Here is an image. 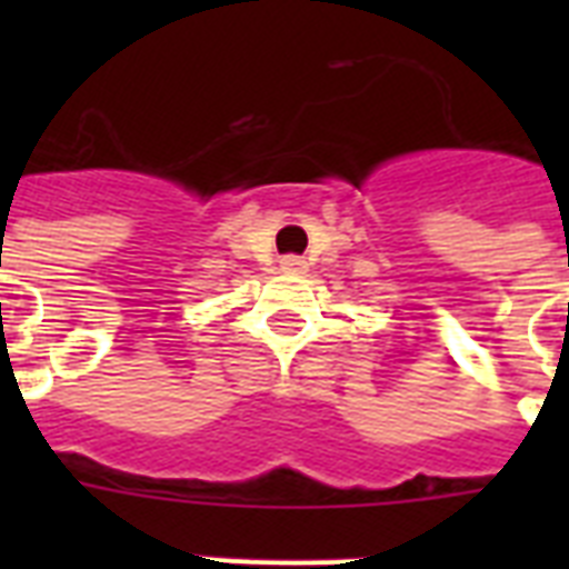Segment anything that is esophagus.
<instances>
[{
	"label": "esophagus",
	"mask_w": 569,
	"mask_h": 569,
	"mask_svg": "<svg viewBox=\"0 0 569 569\" xmlns=\"http://www.w3.org/2000/svg\"><path fill=\"white\" fill-rule=\"evenodd\" d=\"M289 266H301V262H298V259H289Z\"/></svg>",
	"instance_id": "esophagus-1"
}]
</instances>
